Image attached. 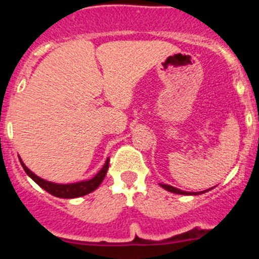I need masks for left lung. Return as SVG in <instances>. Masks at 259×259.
<instances>
[{
  "label": "left lung",
  "instance_id": "obj_1",
  "mask_svg": "<svg viewBox=\"0 0 259 259\" xmlns=\"http://www.w3.org/2000/svg\"><path fill=\"white\" fill-rule=\"evenodd\" d=\"M160 187H163L164 189H166V190H169V192H171V193H177V194H185V195H192V194H202V193H204V192H198V193H189V192H184V190H180V189H177V188H174V187H171V185H168V184H160ZM209 190V189H208ZM205 192H207V190H205Z\"/></svg>",
  "mask_w": 259,
  "mask_h": 259
}]
</instances>
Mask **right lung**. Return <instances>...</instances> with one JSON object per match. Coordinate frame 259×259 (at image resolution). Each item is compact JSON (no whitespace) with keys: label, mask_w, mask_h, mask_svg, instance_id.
<instances>
[{"label":"right lung","mask_w":259,"mask_h":259,"mask_svg":"<svg viewBox=\"0 0 259 259\" xmlns=\"http://www.w3.org/2000/svg\"><path fill=\"white\" fill-rule=\"evenodd\" d=\"M21 161V160H20ZM21 165L22 168L25 169V171L27 173L28 177H31V179L35 180L38 185H40L42 189H45L46 192H49L50 194L55 195V197L59 198H77V197H82V195L89 194L93 190H95L99 185L101 184L104 178L106 176V171L109 169V159L106 160V163L104 164L103 169L94 177L93 179L90 180H83V182H79V183H71V184H56V183L52 182H48L45 179L38 178L37 176L32 173L25 164L21 161Z\"/></svg>","instance_id":"right-lung-1"}]
</instances>
